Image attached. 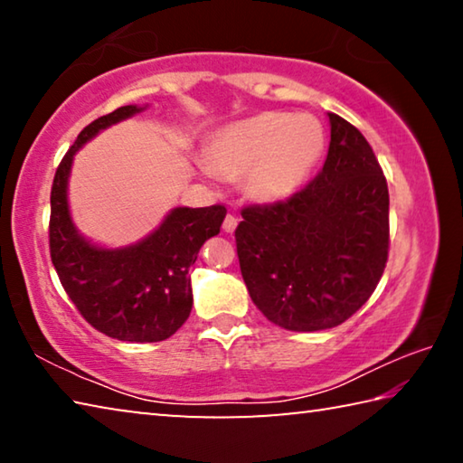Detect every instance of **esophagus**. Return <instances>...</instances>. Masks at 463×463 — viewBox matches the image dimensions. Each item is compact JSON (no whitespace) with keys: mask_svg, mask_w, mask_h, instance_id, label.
<instances>
[{"mask_svg":"<svg viewBox=\"0 0 463 463\" xmlns=\"http://www.w3.org/2000/svg\"><path fill=\"white\" fill-rule=\"evenodd\" d=\"M237 224H239V218L237 216L226 214L224 222H222V229H224V232H234V229H237Z\"/></svg>","mask_w":463,"mask_h":463,"instance_id":"1","label":"esophagus"}]
</instances>
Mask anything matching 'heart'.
Wrapping results in <instances>:
<instances>
[{
  "label": "heart",
  "instance_id": "heart-1",
  "mask_svg": "<svg viewBox=\"0 0 463 463\" xmlns=\"http://www.w3.org/2000/svg\"><path fill=\"white\" fill-rule=\"evenodd\" d=\"M326 135L312 114L268 109L224 124L203 146L202 171L239 179L247 195L279 203L302 190L323 159Z\"/></svg>",
  "mask_w": 463,
  "mask_h": 463
}]
</instances>
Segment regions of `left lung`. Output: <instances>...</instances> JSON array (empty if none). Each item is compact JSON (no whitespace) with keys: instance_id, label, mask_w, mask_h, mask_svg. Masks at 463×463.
I'll list each match as a JSON object with an SVG mask.
<instances>
[{"instance_id":"left-lung-1","label":"left lung","mask_w":463,"mask_h":463,"mask_svg":"<svg viewBox=\"0 0 463 463\" xmlns=\"http://www.w3.org/2000/svg\"><path fill=\"white\" fill-rule=\"evenodd\" d=\"M320 174L292 198L242 208L234 231L250 300L288 331L333 328L364 307L388 261V184L354 124L328 114Z\"/></svg>"}]
</instances>
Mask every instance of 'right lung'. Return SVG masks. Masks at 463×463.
<instances>
[{
    "instance_id": "add662e5",
    "label": "right lung",
    "mask_w": 463,
    "mask_h": 463,
    "mask_svg": "<svg viewBox=\"0 0 463 463\" xmlns=\"http://www.w3.org/2000/svg\"><path fill=\"white\" fill-rule=\"evenodd\" d=\"M143 109L122 106L80 132L54 174L49 241L62 288L93 328L118 341L156 343L169 339L190 317L194 296L187 271L203 242L221 232L226 208H174L135 245L108 249L77 231L67 200L75 153L101 130Z\"/></svg>"
}]
</instances>
